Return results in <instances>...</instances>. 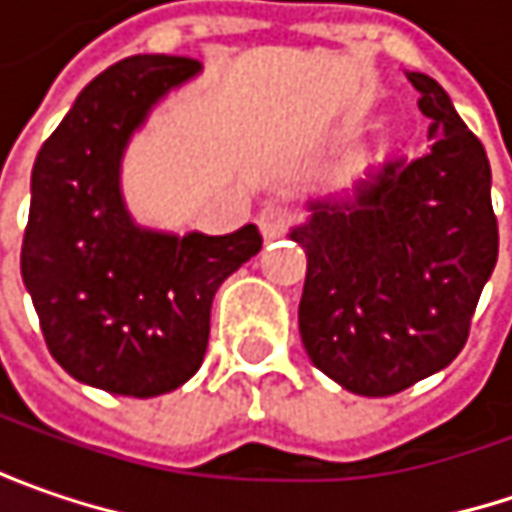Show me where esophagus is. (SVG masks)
Returning <instances> with one entry per match:
<instances>
[{"label": "esophagus", "instance_id": "34e87169", "mask_svg": "<svg viewBox=\"0 0 512 512\" xmlns=\"http://www.w3.org/2000/svg\"><path fill=\"white\" fill-rule=\"evenodd\" d=\"M256 222H259L262 236H265L267 242H270V239H279L282 233H287V227L293 225V213H290L287 207L267 205L265 210L256 216Z\"/></svg>", "mask_w": 512, "mask_h": 512}]
</instances>
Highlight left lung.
Here are the masks:
<instances>
[{
    "label": "left lung",
    "instance_id": "1",
    "mask_svg": "<svg viewBox=\"0 0 512 512\" xmlns=\"http://www.w3.org/2000/svg\"><path fill=\"white\" fill-rule=\"evenodd\" d=\"M427 153L387 156L344 199L290 230L307 253L299 333L310 362L356 396H393L462 353L499 259L490 162L444 88L407 73Z\"/></svg>",
    "mask_w": 512,
    "mask_h": 512
}]
</instances>
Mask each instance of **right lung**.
<instances>
[{"instance_id":"add662e5","label":"right lung","mask_w":512,"mask_h":512,"mask_svg":"<svg viewBox=\"0 0 512 512\" xmlns=\"http://www.w3.org/2000/svg\"><path fill=\"white\" fill-rule=\"evenodd\" d=\"M202 70L142 53L102 70L42 145L30 176L22 279L50 356L116 396L170 393L202 367L210 305L262 250L256 225L227 236L139 227L122 199V156L150 108Z\"/></svg>"}]
</instances>
